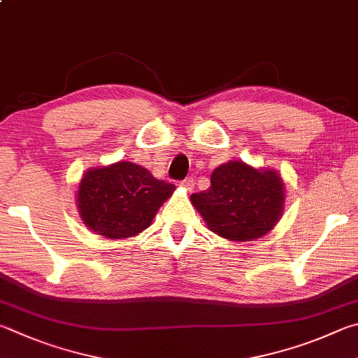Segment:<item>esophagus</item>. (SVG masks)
<instances>
[{
    "mask_svg": "<svg viewBox=\"0 0 358 358\" xmlns=\"http://www.w3.org/2000/svg\"><path fill=\"white\" fill-rule=\"evenodd\" d=\"M180 187H182V189L187 192H192L193 187H195V180H193V178H187L182 180V182H180Z\"/></svg>",
    "mask_w": 358,
    "mask_h": 358,
    "instance_id": "esophagus-1",
    "label": "esophagus"
}]
</instances>
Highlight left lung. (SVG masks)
<instances>
[{"instance_id":"left-lung-1","label":"left lung","mask_w":358,"mask_h":358,"mask_svg":"<svg viewBox=\"0 0 358 358\" xmlns=\"http://www.w3.org/2000/svg\"><path fill=\"white\" fill-rule=\"evenodd\" d=\"M285 182L277 169L231 160L210 176L209 190L190 201L208 228L223 239L250 242L275 228L285 212Z\"/></svg>"}]
</instances>
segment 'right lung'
I'll return each mask as SVG.
<instances>
[{"mask_svg":"<svg viewBox=\"0 0 358 358\" xmlns=\"http://www.w3.org/2000/svg\"><path fill=\"white\" fill-rule=\"evenodd\" d=\"M176 187L146 168L116 162L90 168L80 179L77 209L85 227L108 239H129L150 227Z\"/></svg>","mask_w":358,"mask_h":358,"instance_id":"1","label":"right lung"}]
</instances>
